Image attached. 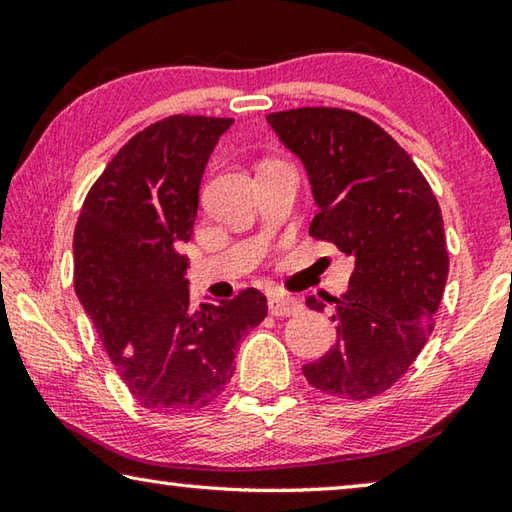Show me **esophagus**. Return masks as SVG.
<instances>
[{
    "label": "esophagus",
    "instance_id": "obj_1",
    "mask_svg": "<svg viewBox=\"0 0 512 512\" xmlns=\"http://www.w3.org/2000/svg\"><path fill=\"white\" fill-rule=\"evenodd\" d=\"M300 309H302V305L298 300L277 296V293L268 296V311H271L273 316H291V314H298Z\"/></svg>",
    "mask_w": 512,
    "mask_h": 512
}]
</instances>
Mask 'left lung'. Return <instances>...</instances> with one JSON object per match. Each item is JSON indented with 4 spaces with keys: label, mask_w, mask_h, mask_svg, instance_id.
I'll use <instances>...</instances> for the list:
<instances>
[{
    "label": "left lung",
    "mask_w": 512,
    "mask_h": 512,
    "mask_svg": "<svg viewBox=\"0 0 512 512\" xmlns=\"http://www.w3.org/2000/svg\"><path fill=\"white\" fill-rule=\"evenodd\" d=\"M268 124L305 164L318 214L309 235L354 262L327 298L336 345L302 366L320 393L368 400L391 388L427 343L449 257L440 205L411 155L375 121L341 108L273 112ZM307 298V307L327 305Z\"/></svg>",
    "instance_id": "obj_1"
}]
</instances>
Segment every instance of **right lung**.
Here are the masks:
<instances>
[{"mask_svg": "<svg viewBox=\"0 0 512 512\" xmlns=\"http://www.w3.org/2000/svg\"><path fill=\"white\" fill-rule=\"evenodd\" d=\"M223 117L155 121L108 162L74 230V289L112 366L153 413L198 411L235 372L239 341L266 316L244 289L219 305L189 300L187 259L205 164Z\"/></svg>", "mask_w": 512, "mask_h": 512, "instance_id": "add662e5", "label": "right lung"}]
</instances>
